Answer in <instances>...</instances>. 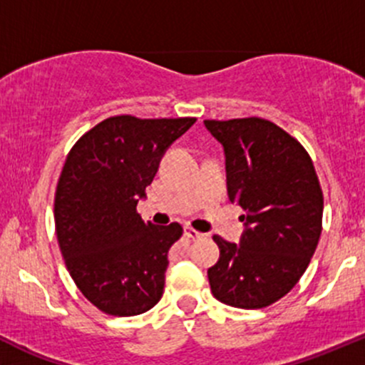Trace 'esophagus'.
<instances>
[{
    "label": "esophagus",
    "instance_id": "esophagus-1",
    "mask_svg": "<svg viewBox=\"0 0 365 365\" xmlns=\"http://www.w3.org/2000/svg\"><path fill=\"white\" fill-rule=\"evenodd\" d=\"M184 235H186V237H190V239L204 237V234H200V232L193 230V228H191V227H184Z\"/></svg>",
    "mask_w": 365,
    "mask_h": 365
}]
</instances>
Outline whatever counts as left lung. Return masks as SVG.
<instances>
[{
    "mask_svg": "<svg viewBox=\"0 0 365 365\" xmlns=\"http://www.w3.org/2000/svg\"><path fill=\"white\" fill-rule=\"evenodd\" d=\"M223 145L227 191L244 214L239 244L214 235L220 260L207 270L220 302L260 309L284 297L313 258L323 195L313 161L294 137L260 118L204 121Z\"/></svg>",
    "mask_w": 365,
    "mask_h": 365,
    "instance_id": "obj_1",
    "label": "left lung"
}]
</instances>
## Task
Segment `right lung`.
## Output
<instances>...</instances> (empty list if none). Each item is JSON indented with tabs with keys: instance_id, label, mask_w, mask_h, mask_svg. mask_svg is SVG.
Wrapping results in <instances>:
<instances>
[{
	"instance_id": "1",
	"label": "right lung",
	"mask_w": 365,
	"mask_h": 365,
	"mask_svg": "<svg viewBox=\"0 0 365 365\" xmlns=\"http://www.w3.org/2000/svg\"><path fill=\"white\" fill-rule=\"evenodd\" d=\"M195 121L115 115L66 156L54 200L59 250L78 290L103 313L135 317L163 295L167 255L182 227L144 223L137 204L167 149Z\"/></svg>"
}]
</instances>
